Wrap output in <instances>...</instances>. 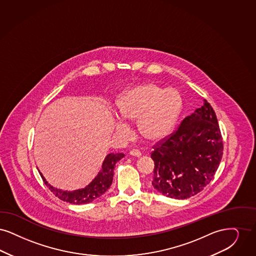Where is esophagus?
Segmentation results:
<instances>
[{
	"label": "esophagus",
	"mask_w": 256,
	"mask_h": 256,
	"mask_svg": "<svg viewBox=\"0 0 256 256\" xmlns=\"http://www.w3.org/2000/svg\"><path fill=\"white\" fill-rule=\"evenodd\" d=\"M129 155L131 156H134V158H140V156H142V153L140 151H138V150H132V151H130Z\"/></svg>",
	"instance_id": "obj_1"
}]
</instances>
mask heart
Segmentation results:
<instances>
[{
  "label": "heart",
  "mask_w": 256,
  "mask_h": 256,
  "mask_svg": "<svg viewBox=\"0 0 256 256\" xmlns=\"http://www.w3.org/2000/svg\"><path fill=\"white\" fill-rule=\"evenodd\" d=\"M184 98L176 88L156 83H144L126 90L116 100V111L120 120L114 122V131L127 132L125 122H136L140 136L145 142L156 144L171 133L182 109Z\"/></svg>",
  "instance_id": "heart-1"
}]
</instances>
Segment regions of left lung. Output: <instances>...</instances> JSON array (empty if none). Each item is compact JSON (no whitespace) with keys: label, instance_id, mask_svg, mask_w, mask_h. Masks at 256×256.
I'll list each match as a JSON object with an SVG mask.
<instances>
[{"label":"left lung","instance_id":"obj_1","mask_svg":"<svg viewBox=\"0 0 256 256\" xmlns=\"http://www.w3.org/2000/svg\"><path fill=\"white\" fill-rule=\"evenodd\" d=\"M222 156V138L210 104L186 116L151 158L155 162L152 184L162 195L184 200L208 186Z\"/></svg>","mask_w":256,"mask_h":256}]
</instances>
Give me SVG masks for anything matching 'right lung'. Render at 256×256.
<instances>
[{
  "label": "right lung",
  "mask_w": 256,
  "mask_h": 256,
  "mask_svg": "<svg viewBox=\"0 0 256 256\" xmlns=\"http://www.w3.org/2000/svg\"><path fill=\"white\" fill-rule=\"evenodd\" d=\"M123 156L124 154L122 153L108 154L105 156L101 166V169L98 173V175L96 176V178H94L84 188L76 189L74 191L62 190V189L52 186L46 182V180L44 178L43 174L40 172L39 169L38 171L40 173L41 178L44 180V184L56 195L57 198L74 204H84L98 199L110 188L112 182L114 170L116 164L118 160H120Z\"/></svg>",
  "instance_id": "add662e5"
}]
</instances>
